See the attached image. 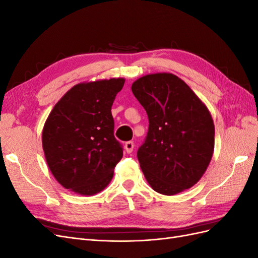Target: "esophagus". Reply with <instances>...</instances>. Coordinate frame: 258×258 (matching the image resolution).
<instances>
[{"instance_id":"esophagus-1","label":"esophagus","mask_w":258,"mask_h":258,"mask_svg":"<svg viewBox=\"0 0 258 258\" xmlns=\"http://www.w3.org/2000/svg\"><path fill=\"white\" fill-rule=\"evenodd\" d=\"M134 147H135V143L132 141H128V142L124 143V150H126V152L128 154L132 153V151H134Z\"/></svg>"}]
</instances>
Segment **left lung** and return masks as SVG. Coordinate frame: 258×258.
Here are the masks:
<instances>
[{
  "instance_id": "left-lung-1",
  "label": "left lung",
  "mask_w": 258,
  "mask_h": 258,
  "mask_svg": "<svg viewBox=\"0 0 258 258\" xmlns=\"http://www.w3.org/2000/svg\"><path fill=\"white\" fill-rule=\"evenodd\" d=\"M146 111L148 131L138 150L146 181L162 195L190 188L214 151V123L207 106L177 76L150 74L131 86Z\"/></svg>"
}]
</instances>
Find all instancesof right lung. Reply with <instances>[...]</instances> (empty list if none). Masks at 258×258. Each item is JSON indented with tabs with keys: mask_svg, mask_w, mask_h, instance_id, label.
<instances>
[{
	"mask_svg": "<svg viewBox=\"0 0 258 258\" xmlns=\"http://www.w3.org/2000/svg\"><path fill=\"white\" fill-rule=\"evenodd\" d=\"M123 79L74 86L50 112L43 150L52 175L67 189L91 196L111 182L123 148L111 113Z\"/></svg>",
	"mask_w": 258,
	"mask_h": 258,
	"instance_id": "add662e5",
	"label": "right lung"
}]
</instances>
